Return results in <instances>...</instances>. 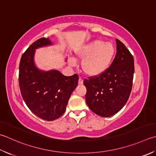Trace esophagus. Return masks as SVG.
Wrapping results in <instances>:
<instances>
[{
    "label": "esophagus",
    "mask_w": 156,
    "mask_h": 156,
    "mask_svg": "<svg viewBox=\"0 0 156 156\" xmlns=\"http://www.w3.org/2000/svg\"><path fill=\"white\" fill-rule=\"evenodd\" d=\"M83 84V80H82V78H79V80H78V84L81 85V84Z\"/></svg>",
    "instance_id": "esophagus-1"
}]
</instances>
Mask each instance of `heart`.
Masks as SVG:
<instances>
[{
	"label": "heart",
	"instance_id": "heart-1",
	"mask_svg": "<svg viewBox=\"0 0 156 156\" xmlns=\"http://www.w3.org/2000/svg\"><path fill=\"white\" fill-rule=\"evenodd\" d=\"M115 53V48L112 42L94 40L78 48L76 56L82 59L81 69L84 74L88 77L94 78L103 74L109 69ZM69 63L71 66H74V59H70Z\"/></svg>",
	"mask_w": 156,
	"mask_h": 156
}]
</instances>
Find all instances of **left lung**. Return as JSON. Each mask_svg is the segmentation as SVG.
<instances>
[{
    "label": "left lung",
    "mask_w": 156,
    "mask_h": 156,
    "mask_svg": "<svg viewBox=\"0 0 156 156\" xmlns=\"http://www.w3.org/2000/svg\"><path fill=\"white\" fill-rule=\"evenodd\" d=\"M116 55L110 67L99 76L85 79L86 102L94 114L110 117L126 104L133 87L134 58L125 45L116 39Z\"/></svg>",
    "instance_id": "1"
}]
</instances>
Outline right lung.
Wrapping results in <instances>:
<instances>
[{"label": "right lung", "mask_w": 156, "mask_h": 156, "mask_svg": "<svg viewBox=\"0 0 156 156\" xmlns=\"http://www.w3.org/2000/svg\"><path fill=\"white\" fill-rule=\"evenodd\" d=\"M51 44L48 38L33 42L21 56L19 72L21 94L26 105L36 115L47 121L63 114L78 81L76 74L66 76L58 70L44 71L36 66L35 50Z\"/></svg>", "instance_id": "add662e5"}]
</instances>
